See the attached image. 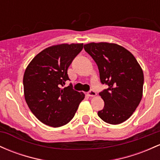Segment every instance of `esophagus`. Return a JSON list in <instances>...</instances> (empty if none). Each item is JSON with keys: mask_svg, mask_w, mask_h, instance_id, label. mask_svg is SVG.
Segmentation results:
<instances>
[{"mask_svg": "<svg viewBox=\"0 0 160 160\" xmlns=\"http://www.w3.org/2000/svg\"><path fill=\"white\" fill-rule=\"evenodd\" d=\"M96 95V92H95L93 89H90L88 92V96H95Z\"/></svg>", "mask_w": 160, "mask_h": 160, "instance_id": "esophagus-1", "label": "esophagus"}]
</instances>
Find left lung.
<instances>
[{
	"instance_id": "8db88e82",
	"label": "left lung",
	"mask_w": 160,
	"mask_h": 160,
	"mask_svg": "<svg viewBox=\"0 0 160 160\" xmlns=\"http://www.w3.org/2000/svg\"><path fill=\"white\" fill-rule=\"evenodd\" d=\"M84 49L97 64L101 83L108 86L99 92L105 106L98 115L111 124L125 122L142 99L143 73L140 64L117 44L92 42L84 45Z\"/></svg>"
}]
</instances>
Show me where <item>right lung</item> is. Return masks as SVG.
I'll list each match as a JSON object with an SVG mask.
<instances>
[{"label":"right lung","mask_w":160,"mask_h":160,"mask_svg":"<svg viewBox=\"0 0 160 160\" xmlns=\"http://www.w3.org/2000/svg\"><path fill=\"white\" fill-rule=\"evenodd\" d=\"M83 44H61L44 49L32 60L23 76L25 99L38 120L58 128L71 122L84 94L75 91L68 69Z\"/></svg>","instance_id":"obj_1"}]
</instances>
